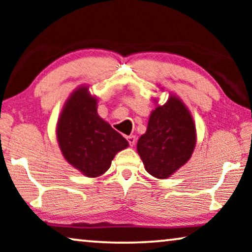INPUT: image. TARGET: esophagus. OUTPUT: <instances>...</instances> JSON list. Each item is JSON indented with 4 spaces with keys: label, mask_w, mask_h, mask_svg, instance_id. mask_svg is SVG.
Wrapping results in <instances>:
<instances>
[{
    "label": "esophagus",
    "mask_w": 252,
    "mask_h": 252,
    "mask_svg": "<svg viewBox=\"0 0 252 252\" xmlns=\"http://www.w3.org/2000/svg\"><path fill=\"white\" fill-rule=\"evenodd\" d=\"M126 139H127V143H129L130 146H133V145L136 144V137L132 136V134H130V136H127Z\"/></svg>",
    "instance_id": "esophagus-1"
}]
</instances>
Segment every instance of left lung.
<instances>
[{
  "mask_svg": "<svg viewBox=\"0 0 252 252\" xmlns=\"http://www.w3.org/2000/svg\"><path fill=\"white\" fill-rule=\"evenodd\" d=\"M196 144L195 123L189 108L175 94L157 106L147 130L137 144V152L150 175L165 179L192 157Z\"/></svg>",
  "mask_w": 252,
  "mask_h": 252,
  "instance_id": "1",
  "label": "left lung"
}]
</instances>
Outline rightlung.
I'll list each match as a JSON object with an SVG mask.
<instances>
[{
  "label": "right lung",
  "instance_id": "1",
  "mask_svg": "<svg viewBox=\"0 0 252 252\" xmlns=\"http://www.w3.org/2000/svg\"><path fill=\"white\" fill-rule=\"evenodd\" d=\"M57 139L66 161L90 178L107 171L115 154L129 146L126 138L98 115L97 98L86 86L74 90L63 105Z\"/></svg>",
  "mask_w": 252,
  "mask_h": 252
}]
</instances>
